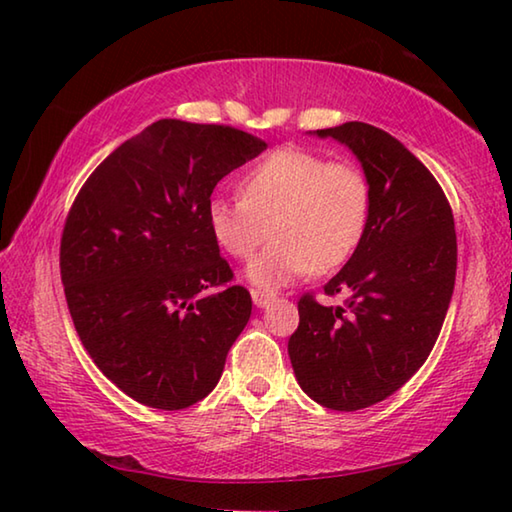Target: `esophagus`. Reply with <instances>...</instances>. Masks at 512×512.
Returning <instances> with one entry per match:
<instances>
[{
    "mask_svg": "<svg viewBox=\"0 0 512 512\" xmlns=\"http://www.w3.org/2000/svg\"><path fill=\"white\" fill-rule=\"evenodd\" d=\"M271 300H273V293L253 289V302H255V305H257L259 309H264V307L271 305Z\"/></svg>",
    "mask_w": 512,
    "mask_h": 512,
    "instance_id": "1",
    "label": "esophagus"
}]
</instances>
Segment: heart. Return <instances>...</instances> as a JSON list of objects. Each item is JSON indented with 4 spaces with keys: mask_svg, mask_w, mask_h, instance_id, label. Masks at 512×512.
<instances>
[{
    "mask_svg": "<svg viewBox=\"0 0 512 512\" xmlns=\"http://www.w3.org/2000/svg\"><path fill=\"white\" fill-rule=\"evenodd\" d=\"M241 198L207 203L216 244L235 259H250V282L277 289L302 273H327L348 262L366 235L372 192L357 162L327 160L300 146H282L253 164L239 183Z\"/></svg>",
    "mask_w": 512,
    "mask_h": 512,
    "instance_id": "obj_1",
    "label": "heart"
}]
</instances>
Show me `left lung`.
I'll return each mask as SVG.
<instances>
[{
	"mask_svg": "<svg viewBox=\"0 0 512 512\" xmlns=\"http://www.w3.org/2000/svg\"><path fill=\"white\" fill-rule=\"evenodd\" d=\"M357 155L370 180L366 235L327 296L305 293L289 357L302 391L334 411L386 400L427 361L447 316L456 280L454 214L431 171L381 128L363 121L323 128Z\"/></svg>",
	"mask_w": 512,
	"mask_h": 512,
	"instance_id": "left-lung-1",
	"label": "left lung"
}]
</instances>
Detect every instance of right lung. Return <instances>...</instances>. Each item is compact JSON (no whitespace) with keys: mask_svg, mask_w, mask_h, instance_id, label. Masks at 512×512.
<instances>
[{"mask_svg":"<svg viewBox=\"0 0 512 512\" xmlns=\"http://www.w3.org/2000/svg\"><path fill=\"white\" fill-rule=\"evenodd\" d=\"M264 149L239 128L160 119L76 196L60 239L69 314L97 368L135 402L180 411L219 384L253 300L230 284L207 203Z\"/></svg>","mask_w":512,"mask_h":512,"instance_id":"obj_1","label":"right lung"}]
</instances>
